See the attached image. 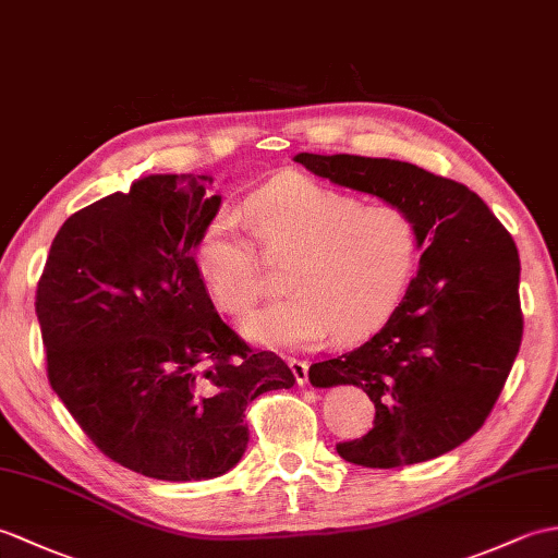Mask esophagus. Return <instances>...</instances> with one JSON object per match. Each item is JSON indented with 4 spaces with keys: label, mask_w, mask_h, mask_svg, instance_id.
<instances>
[{
    "label": "esophagus",
    "mask_w": 558,
    "mask_h": 558,
    "mask_svg": "<svg viewBox=\"0 0 558 558\" xmlns=\"http://www.w3.org/2000/svg\"><path fill=\"white\" fill-rule=\"evenodd\" d=\"M288 364H290V368H292V373H294L296 383H300V385H306V383H308V361L290 356V359H288Z\"/></svg>",
    "instance_id": "1"
}]
</instances>
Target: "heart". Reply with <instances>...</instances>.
<instances>
[{
	"label": "heart",
	"instance_id": "b5f03b06",
	"mask_svg": "<svg viewBox=\"0 0 558 558\" xmlns=\"http://www.w3.org/2000/svg\"><path fill=\"white\" fill-rule=\"evenodd\" d=\"M244 211L268 254H292L284 278L292 294L242 320L258 344L308 347L330 332L340 342L364 338L397 308L416 268L418 223L392 202L364 204L284 173L252 192ZM253 236L238 211L218 209L197 238L194 264L226 314H244L262 296Z\"/></svg>",
	"mask_w": 558,
	"mask_h": 558
}]
</instances>
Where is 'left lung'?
Returning a JSON list of instances; mask_svg holds the SVG:
<instances>
[{"mask_svg":"<svg viewBox=\"0 0 558 558\" xmlns=\"http://www.w3.org/2000/svg\"><path fill=\"white\" fill-rule=\"evenodd\" d=\"M332 183L404 206L418 223V274L368 342L308 368L316 387L356 385L375 404L361 439L338 454L366 469L437 459L495 409L523 338L515 242L487 204L423 168L354 154H296Z\"/></svg>","mask_w":558,"mask_h":558,"instance_id":"8db88e82","label":"left lung"}]
</instances>
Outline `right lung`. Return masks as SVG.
<instances>
[{
    "label": "right lung",
    "instance_id": "add662e5",
    "mask_svg": "<svg viewBox=\"0 0 558 558\" xmlns=\"http://www.w3.org/2000/svg\"><path fill=\"white\" fill-rule=\"evenodd\" d=\"M209 183L149 175L75 211L35 294L51 390L101 454L171 483L230 471L247 407L296 383L220 320L194 264Z\"/></svg>",
    "mask_w": 558,
    "mask_h": 558
}]
</instances>
